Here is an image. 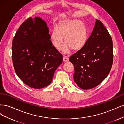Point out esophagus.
<instances>
[{
  "label": "esophagus",
  "instance_id": "esophagus-1",
  "mask_svg": "<svg viewBox=\"0 0 124 124\" xmlns=\"http://www.w3.org/2000/svg\"><path fill=\"white\" fill-rule=\"evenodd\" d=\"M63 61L64 62H67L69 61V58L68 57H67V56H64L63 57Z\"/></svg>",
  "mask_w": 124,
  "mask_h": 124
}]
</instances>
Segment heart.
Returning <instances> with one entry per match:
<instances>
[{
  "mask_svg": "<svg viewBox=\"0 0 124 124\" xmlns=\"http://www.w3.org/2000/svg\"><path fill=\"white\" fill-rule=\"evenodd\" d=\"M63 38L66 43L63 47V51L68 52L71 48L73 51H78L85 46L87 42V29L80 20L61 21L58 23L57 29H53L51 33L52 44L57 49L61 48Z\"/></svg>",
  "mask_w": 124,
  "mask_h": 124,
  "instance_id": "heart-1",
  "label": "heart"
}]
</instances>
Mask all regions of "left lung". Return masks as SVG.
Masks as SVG:
<instances>
[{
    "instance_id": "1",
    "label": "left lung",
    "mask_w": 124,
    "mask_h": 124,
    "mask_svg": "<svg viewBox=\"0 0 124 124\" xmlns=\"http://www.w3.org/2000/svg\"><path fill=\"white\" fill-rule=\"evenodd\" d=\"M113 59L111 37L102 22L96 20L85 46L69 58L74 67V82L83 89L96 87L108 76Z\"/></svg>"
}]
</instances>
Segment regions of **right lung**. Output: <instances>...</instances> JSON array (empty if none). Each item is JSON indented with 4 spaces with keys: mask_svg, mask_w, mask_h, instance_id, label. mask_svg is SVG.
<instances>
[{
    "mask_svg": "<svg viewBox=\"0 0 124 124\" xmlns=\"http://www.w3.org/2000/svg\"><path fill=\"white\" fill-rule=\"evenodd\" d=\"M46 22L29 17L22 24L12 41V56L15 71L31 88L49 85L55 71L62 62V55L53 46Z\"/></svg>",
    "mask_w": 124,
    "mask_h": 124,
    "instance_id": "add662e5",
    "label": "right lung"
}]
</instances>
